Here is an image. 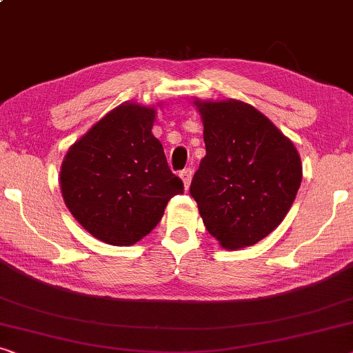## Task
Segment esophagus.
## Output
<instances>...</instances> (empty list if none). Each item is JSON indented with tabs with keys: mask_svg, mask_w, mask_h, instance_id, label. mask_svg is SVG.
I'll list each match as a JSON object with an SVG mask.
<instances>
[{
	"mask_svg": "<svg viewBox=\"0 0 353 353\" xmlns=\"http://www.w3.org/2000/svg\"><path fill=\"white\" fill-rule=\"evenodd\" d=\"M192 176H193V170H192V168H185V170L181 171V177H182V181H183V187H185V188L190 187Z\"/></svg>",
	"mask_w": 353,
	"mask_h": 353,
	"instance_id": "34e87169",
	"label": "esophagus"
}]
</instances>
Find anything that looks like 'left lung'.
I'll return each instance as SVG.
<instances>
[{"mask_svg": "<svg viewBox=\"0 0 353 353\" xmlns=\"http://www.w3.org/2000/svg\"><path fill=\"white\" fill-rule=\"evenodd\" d=\"M206 155L192 179L206 230L225 250L252 246L281 224L302 181L294 143L265 115L235 99L193 102Z\"/></svg>", "mask_w": 353, "mask_h": 353, "instance_id": "8db88e82", "label": "left lung"}]
</instances>
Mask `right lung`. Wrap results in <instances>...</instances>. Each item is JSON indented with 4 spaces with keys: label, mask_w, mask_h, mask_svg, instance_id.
I'll list each match as a JSON object with an SVG mask.
<instances>
[{
    "label": "right lung",
    "mask_w": 353,
    "mask_h": 353,
    "mask_svg": "<svg viewBox=\"0 0 353 353\" xmlns=\"http://www.w3.org/2000/svg\"><path fill=\"white\" fill-rule=\"evenodd\" d=\"M155 108L125 102L68 148L61 190L72 216L97 240L129 246L148 235L183 183L152 134Z\"/></svg>",
    "instance_id": "add662e5"
}]
</instances>
